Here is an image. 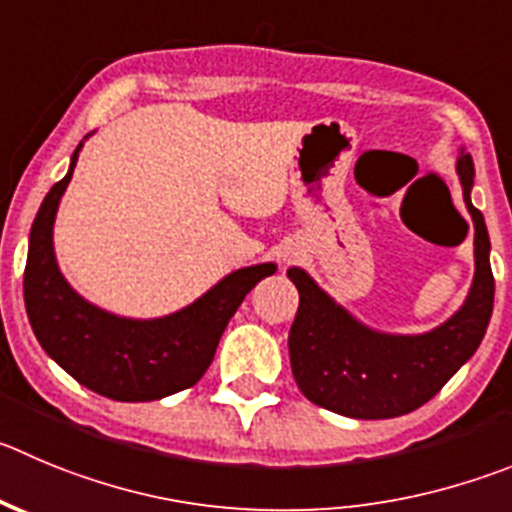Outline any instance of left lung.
Wrapping results in <instances>:
<instances>
[{
    "label": "left lung",
    "instance_id": "obj_1",
    "mask_svg": "<svg viewBox=\"0 0 512 512\" xmlns=\"http://www.w3.org/2000/svg\"><path fill=\"white\" fill-rule=\"evenodd\" d=\"M462 197L475 227V278L465 303L442 326L419 336L381 333L356 321L308 272L290 267L300 293L288 336L290 366L305 399L353 419H391L427 404L480 346L493 315L495 280L485 219L470 199L472 156L457 159Z\"/></svg>",
    "mask_w": 512,
    "mask_h": 512
}]
</instances>
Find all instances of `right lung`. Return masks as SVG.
Wrapping results in <instances>:
<instances>
[{
  "label": "right lung",
  "instance_id": "right-lung-1",
  "mask_svg": "<svg viewBox=\"0 0 512 512\" xmlns=\"http://www.w3.org/2000/svg\"><path fill=\"white\" fill-rule=\"evenodd\" d=\"M80 148L83 143L32 222L25 265L27 318L47 356L78 384L116 401L164 399L202 379L229 318L245 295L278 267L262 262L229 272L191 305L151 321L121 318L88 303L62 278L52 247L55 214L73 179Z\"/></svg>",
  "mask_w": 512,
  "mask_h": 512
}]
</instances>
